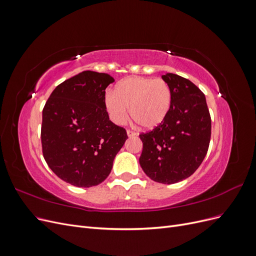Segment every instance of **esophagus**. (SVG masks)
<instances>
[{
  "mask_svg": "<svg viewBox=\"0 0 256 256\" xmlns=\"http://www.w3.org/2000/svg\"><path fill=\"white\" fill-rule=\"evenodd\" d=\"M127 136H128L129 138H132V136H136V134L134 132V131H131V130H127Z\"/></svg>",
  "mask_w": 256,
  "mask_h": 256,
  "instance_id": "34e87169",
  "label": "esophagus"
}]
</instances>
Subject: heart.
I'll return each instance as SVG.
<instances>
[{"mask_svg": "<svg viewBox=\"0 0 256 256\" xmlns=\"http://www.w3.org/2000/svg\"><path fill=\"white\" fill-rule=\"evenodd\" d=\"M106 109L116 125H122L129 116L142 128L158 127L168 114L172 90L164 79L129 76L116 84L114 92H108Z\"/></svg>", "mask_w": 256, "mask_h": 256, "instance_id": "b5f03b06", "label": "heart"}]
</instances>
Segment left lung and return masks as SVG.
I'll return each mask as SVG.
<instances>
[{
    "instance_id": "left-lung-1",
    "label": "left lung",
    "mask_w": 256,
    "mask_h": 256,
    "mask_svg": "<svg viewBox=\"0 0 256 256\" xmlns=\"http://www.w3.org/2000/svg\"><path fill=\"white\" fill-rule=\"evenodd\" d=\"M172 104L166 120L141 134L140 166L154 182L175 184L188 178L202 164L210 142L212 120L206 98L190 80L166 74Z\"/></svg>"
}]
</instances>
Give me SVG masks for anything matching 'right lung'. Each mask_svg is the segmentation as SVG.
<instances>
[{"label": "right lung", "instance_id": "right-lung-1", "mask_svg": "<svg viewBox=\"0 0 256 256\" xmlns=\"http://www.w3.org/2000/svg\"><path fill=\"white\" fill-rule=\"evenodd\" d=\"M112 82L108 74L82 72L58 85L42 110L44 158L54 174L76 187L102 184L128 138L106 109V88Z\"/></svg>", "mask_w": 256, "mask_h": 256}]
</instances>
